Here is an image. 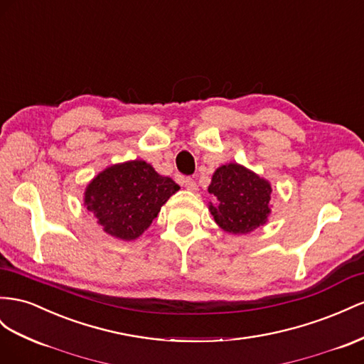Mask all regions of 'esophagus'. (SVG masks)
I'll list each match as a JSON object with an SVG mask.
<instances>
[{
    "label": "esophagus",
    "instance_id": "34e87169",
    "mask_svg": "<svg viewBox=\"0 0 364 364\" xmlns=\"http://www.w3.org/2000/svg\"><path fill=\"white\" fill-rule=\"evenodd\" d=\"M179 182H181L188 191H196V190H198V183H196V181L191 179V178H181Z\"/></svg>",
    "mask_w": 364,
    "mask_h": 364
}]
</instances>
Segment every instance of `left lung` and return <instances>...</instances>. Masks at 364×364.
<instances>
[{
  "label": "left lung",
  "mask_w": 364,
  "mask_h": 364,
  "mask_svg": "<svg viewBox=\"0 0 364 364\" xmlns=\"http://www.w3.org/2000/svg\"><path fill=\"white\" fill-rule=\"evenodd\" d=\"M208 193L214 196L210 211L215 223L231 234H248L268 222L271 183L239 164L214 171Z\"/></svg>",
  "instance_id": "left-lung-1"
}]
</instances>
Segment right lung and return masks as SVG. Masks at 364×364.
<instances>
[{
    "mask_svg": "<svg viewBox=\"0 0 364 364\" xmlns=\"http://www.w3.org/2000/svg\"><path fill=\"white\" fill-rule=\"evenodd\" d=\"M179 188L173 179L158 174L145 161H129L97 174L87 185L84 203L107 234L134 240Z\"/></svg>",
    "mask_w": 364,
    "mask_h": 364,
    "instance_id": "add662e5",
    "label": "right lung"
}]
</instances>
